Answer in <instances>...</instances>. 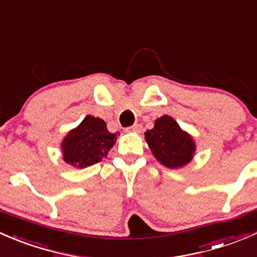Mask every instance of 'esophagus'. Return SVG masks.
<instances>
[{
    "label": "esophagus",
    "mask_w": 257,
    "mask_h": 257,
    "mask_svg": "<svg viewBox=\"0 0 257 257\" xmlns=\"http://www.w3.org/2000/svg\"><path fill=\"white\" fill-rule=\"evenodd\" d=\"M125 132H128V133H141L142 125L141 124H134L133 126H129V128H126Z\"/></svg>",
    "instance_id": "obj_1"
}]
</instances>
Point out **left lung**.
Listing matches in <instances>:
<instances>
[{"instance_id":"8db88e82","label":"left lung","mask_w":257,"mask_h":257,"mask_svg":"<svg viewBox=\"0 0 257 257\" xmlns=\"http://www.w3.org/2000/svg\"><path fill=\"white\" fill-rule=\"evenodd\" d=\"M145 142L155 159L170 169H180L193 160L196 144L174 118L163 115L154 121V128L145 132Z\"/></svg>"}]
</instances>
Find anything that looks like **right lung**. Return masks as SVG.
Masks as SVG:
<instances>
[{"label": "right lung", "mask_w": 257, "mask_h": 257, "mask_svg": "<svg viewBox=\"0 0 257 257\" xmlns=\"http://www.w3.org/2000/svg\"><path fill=\"white\" fill-rule=\"evenodd\" d=\"M116 133H109L103 119L87 115L78 126L67 133L61 143L62 157L73 168H88L102 162L116 141Z\"/></svg>", "instance_id": "obj_1"}]
</instances>
